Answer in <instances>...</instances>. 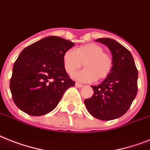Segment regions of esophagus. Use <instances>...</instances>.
Instances as JSON below:
<instances>
[{
    "label": "esophagus",
    "instance_id": "1",
    "mask_svg": "<svg viewBox=\"0 0 150 150\" xmlns=\"http://www.w3.org/2000/svg\"><path fill=\"white\" fill-rule=\"evenodd\" d=\"M75 85H76V87H77V88H82L83 87V84H81V83H75Z\"/></svg>",
    "mask_w": 150,
    "mask_h": 150
}]
</instances>
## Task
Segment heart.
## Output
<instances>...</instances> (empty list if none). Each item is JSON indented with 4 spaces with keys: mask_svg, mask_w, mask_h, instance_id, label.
Instances as JSON below:
<instances>
[{
    "mask_svg": "<svg viewBox=\"0 0 150 150\" xmlns=\"http://www.w3.org/2000/svg\"><path fill=\"white\" fill-rule=\"evenodd\" d=\"M82 71L74 76L77 81L92 82L96 79L104 80L110 74L112 69V59L104 52L101 45L90 43L76 47L75 52L69 49L62 55V65L67 74L72 76L83 65Z\"/></svg>",
    "mask_w": 150,
    "mask_h": 150,
    "instance_id": "heart-1",
    "label": "heart"
}]
</instances>
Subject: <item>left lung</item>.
<instances>
[{"label": "left lung", "mask_w": 150, "mask_h": 150, "mask_svg": "<svg viewBox=\"0 0 150 150\" xmlns=\"http://www.w3.org/2000/svg\"><path fill=\"white\" fill-rule=\"evenodd\" d=\"M96 42L105 45L112 54V71L97 86H91L92 97L84 100L91 116L101 120L122 117L132 105L138 91V70L132 53L110 38H98Z\"/></svg>", "instance_id": "obj_1"}]
</instances>
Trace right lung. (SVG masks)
Segmentation results:
<instances>
[{
	"mask_svg": "<svg viewBox=\"0 0 150 150\" xmlns=\"http://www.w3.org/2000/svg\"><path fill=\"white\" fill-rule=\"evenodd\" d=\"M74 44L56 36L38 40L22 51L14 63L10 90L25 113L42 116L54 110L75 82L62 65V55Z\"/></svg>",
	"mask_w": 150,
	"mask_h": 150,
	"instance_id": "obj_1",
	"label": "right lung"
}]
</instances>
